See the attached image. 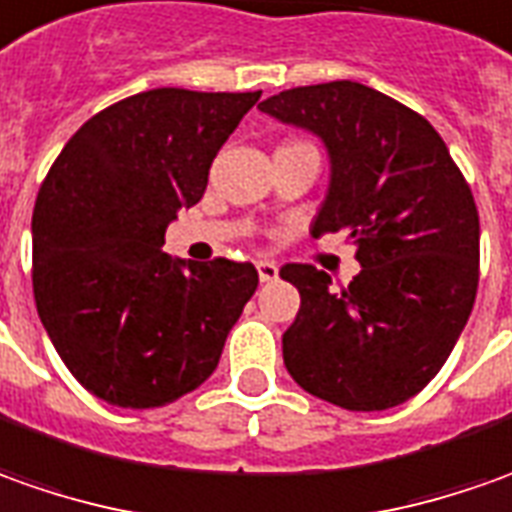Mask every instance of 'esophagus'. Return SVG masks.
Returning <instances> with one entry per match:
<instances>
[{"label":"esophagus","mask_w":512,"mask_h":512,"mask_svg":"<svg viewBox=\"0 0 512 512\" xmlns=\"http://www.w3.org/2000/svg\"><path fill=\"white\" fill-rule=\"evenodd\" d=\"M256 270H259V279H262V281H276V279H279V267H276L273 262H267V259L256 262Z\"/></svg>","instance_id":"obj_1"}]
</instances>
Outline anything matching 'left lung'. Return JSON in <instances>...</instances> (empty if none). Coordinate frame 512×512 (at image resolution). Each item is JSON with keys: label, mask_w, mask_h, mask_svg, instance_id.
I'll return each mask as SVG.
<instances>
[{"label": "left lung", "mask_w": 512, "mask_h": 512, "mask_svg": "<svg viewBox=\"0 0 512 512\" xmlns=\"http://www.w3.org/2000/svg\"><path fill=\"white\" fill-rule=\"evenodd\" d=\"M259 109L324 140L332 177L312 236L346 231L360 262L346 287L312 264L281 267L301 296L284 366L332 406H400L440 372L476 301L471 185L423 115L358 81L284 89Z\"/></svg>", "instance_id": "obj_1"}]
</instances>
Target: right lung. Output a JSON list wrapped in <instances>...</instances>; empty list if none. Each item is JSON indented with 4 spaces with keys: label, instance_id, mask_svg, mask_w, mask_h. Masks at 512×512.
Masks as SVG:
<instances>
[{
    "label": "right lung",
    "instance_id": "add662e5",
    "mask_svg": "<svg viewBox=\"0 0 512 512\" xmlns=\"http://www.w3.org/2000/svg\"><path fill=\"white\" fill-rule=\"evenodd\" d=\"M262 92L160 87L106 106L67 140L33 208V298L89 394L157 408L202 386L259 273L163 253L216 152Z\"/></svg>",
    "mask_w": 512,
    "mask_h": 512
}]
</instances>
